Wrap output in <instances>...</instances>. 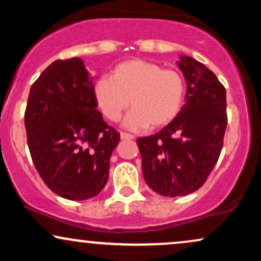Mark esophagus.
Here are the masks:
<instances>
[{"mask_svg":"<svg viewBox=\"0 0 261 261\" xmlns=\"http://www.w3.org/2000/svg\"><path fill=\"white\" fill-rule=\"evenodd\" d=\"M120 137H121V140H134L135 139L134 135L127 134V133H121Z\"/></svg>","mask_w":261,"mask_h":261,"instance_id":"34e87169","label":"esophagus"}]
</instances>
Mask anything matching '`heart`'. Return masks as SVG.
<instances>
[{"mask_svg": "<svg viewBox=\"0 0 261 261\" xmlns=\"http://www.w3.org/2000/svg\"><path fill=\"white\" fill-rule=\"evenodd\" d=\"M98 106L109 120L116 121L130 106L125 125L133 130L161 127L180 112L184 81L178 72L163 70L145 60H128L113 70L112 77H100L94 87Z\"/></svg>", "mask_w": 261, "mask_h": 261, "instance_id": "b5f03b06", "label": "heart"}]
</instances>
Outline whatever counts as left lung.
<instances>
[{"label":"left lung","mask_w":261,"mask_h":261,"mask_svg":"<svg viewBox=\"0 0 261 261\" xmlns=\"http://www.w3.org/2000/svg\"><path fill=\"white\" fill-rule=\"evenodd\" d=\"M185 104L160 133L139 137L143 178L163 196H184L201 188L216 166L227 127L226 89L201 62L180 56Z\"/></svg>","instance_id":"1"}]
</instances>
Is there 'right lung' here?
Segmentation results:
<instances>
[{"instance_id":"obj_1","label":"right lung","mask_w":261,"mask_h":261,"mask_svg":"<svg viewBox=\"0 0 261 261\" xmlns=\"http://www.w3.org/2000/svg\"><path fill=\"white\" fill-rule=\"evenodd\" d=\"M82 59L56 60L33 83L24 114L29 152L46 187L68 200L98 195L120 134L97 109Z\"/></svg>"}]
</instances>
